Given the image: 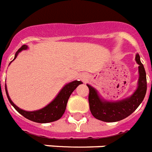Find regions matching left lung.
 Listing matches in <instances>:
<instances>
[{"label":"left lung","instance_id":"8db88e82","mask_svg":"<svg viewBox=\"0 0 152 152\" xmlns=\"http://www.w3.org/2000/svg\"><path fill=\"white\" fill-rule=\"evenodd\" d=\"M136 61L139 64L138 87L135 93L129 98L118 102L104 101L99 98L95 88L87 85L89 89V109L96 119L107 122H118L130 115L141 104L147 92L146 72L138 54L136 56Z\"/></svg>","mask_w":152,"mask_h":152}]
</instances>
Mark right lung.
<instances>
[{
    "instance_id": "1",
    "label": "right lung",
    "mask_w": 152,
    "mask_h": 152,
    "mask_svg": "<svg viewBox=\"0 0 152 152\" xmlns=\"http://www.w3.org/2000/svg\"><path fill=\"white\" fill-rule=\"evenodd\" d=\"M26 48H27V46L26 45L22 46L21 48L15 53L14 59L16 58L19 52H21L22 50H24V49H26ZM80 84H82V82H80V81H74V82H70V83H68L62 88L61 91L57 95V96L53 99V101L51 102L50 104L45 107L44 108L40 109L38 110H34V111H26V110H22L19 107H18L11 100L10 97L8 96L6 86L5 91L7 97H8L10 104L23 117L34 122L48 123V122H55V121L59 119L63 116V115L65 112V110H66V104H67V101H68L69 97L71 95V93H73V91L75 90Z\"/></svg>"
}]
</instances>
